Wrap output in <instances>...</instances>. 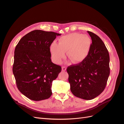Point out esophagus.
I'll list each match as a JSON object with an SVG mask.
<instances>
[{"instance_id": "esophagus-1", "label": "esophagus", "mask_w": 124, "mask_h": 124, "mask_svg": "<svg viewBox=\"0 0 124 124\" xmlns=\"http://www.w3.org/2000/svg\"><path fill=\"white\" fill-rule=\"evenodd\" d=\"M62 70L63 71H66V67L65 66H63V67H62Z\"/></svg>"}]
</instances>
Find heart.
<instances>
[{
	"mask_svg": "<svg viewBox=\"0 0 124 124\" xmlns=\"http://www.w3.org/2000/svg\"><path fill=\"white\" fill-rule=\"evenodd\" d=\"M91 40L87 35L72 33L60 37L58 44L55 42L50 45V51L54 61L60 63L67 55L73 63H79L84 60L88 54Z\"/></svg>",
	"mask_w": 124,
	"mask_h": 124,
	"instance_id": "obj_1",
	"label": "heart"
}]
</instances>
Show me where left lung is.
<instances>
[{
  "label": "left lung",
  "instance_id": "8db88e82",
  "mask_svg": "<svg viewBox=\"0 0 124 124\" xmlns=\"http://www.w3.org/2000/svg\"><path fill=\"white\" fill-rule=\"evenodd\" d=\"M92 38L89 53L82 62L68 66L71 92L79 98L90 100L105 89L110 73L109 56L101 39L87 31Z\"/></svg>",
  "mask_w": 124,
  "mask_h": 124
}]
</instances>
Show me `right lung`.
Returning a JSON list of instances; mask_svg holds the SVG:
<instances>
[{"label":"right lung","mask_w":124,"mask_h":124,"mask_svg":"<svg viewBox=\"0 0 124 124\" xmlns=\"http://www.w3.org/2000/svg\"><path fill=\"white\" fill-rule=\"evenodd\" d=\"M61 34L42 30L24 36L16 46L12 71L20 92L29 99L39 101L51 96L52 83L61 67L52 62L50 45Z\"/></svg>","instance_id":"1"}]
</instances>
